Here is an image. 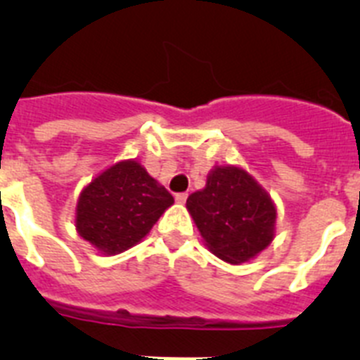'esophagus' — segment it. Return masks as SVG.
Here are the masks:
<instances>
[{
  "mask_svg": "<svg viewBox=\"0 0 360 360\" xmlns=\"http://www.w3.org/2000/svg\"><path fill=\"white\" fill-rule=\"evenodd\" d=\"M187 196H189V195H187V193H178V195L174 196V198H176L178 203H186Z\"/></svg>",
  "mask_w": 360,
  "mask_h": 360,
  "instance_id": "1",
  "label": "esophagus"
}]
</instances>
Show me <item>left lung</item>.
I'll use <instances>...</instances> for the list:
<instances>
[{
    "label": "left lung",
    "mask_w": 360,
    "mask_h": 360,
    "mask_svg": "<svg viewBox=\"0 0 360 360\" xmlns=\"http://www.w3.org/2000/svg\"><path fill=\"white\" fill-rule=\"evenodd\" d=\"M187 209L209 249L224 262H247L274 236V203L240 167H214L205 189L187 198Z\"/></svg>",
    "instance_id": "1"
}]
</instances>
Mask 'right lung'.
Listing matches in <instances>:
<instances>
[{
  "instance_id": "add662e5",
  "label": "right lung",
  "mask_w": 360,
  "mask_h": 360,
  "mask_svg": "<svg viewBox=\"0 0 360 360\" xmlns=\"http://www.w3.org/2000/svg\"><path fill=\"white\" fill-rule=\"evenodd\" d=\"M173 202L141 164L119 162L82 191L75 225L98 250L117 254L139 243Z\"/></svg>"
}]
</instances>
